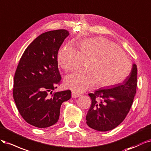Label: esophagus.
Wrapping results in <instances>:
<instances>
[{
	"label": "esophagus",
	"mask_w": 151,
	"mask_h": 151,
	"mask_svg": "<svg viewBox=\"0 0 151 151\" xmlns=\"http://www.w3.org/2000/svg\"><path fill=\"white\" fill-rule=\"evenodd\" d=\"M71 96H72L73 98H77V97L80 96H81V95H80V94H79V93H76V92L72 91V92H71Z\"/></svg>",
	"instance_id": "34e87169"
}]
</instances>
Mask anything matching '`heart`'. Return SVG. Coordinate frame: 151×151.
Instances as JSON below:
<instances>
[{
    "instance_id": "b5f03b06",
    "label": "heart",
    "mask_w": 151,
    "mask_h": 151,
    "mask_svg": "<svg viewBox=\"0 0 151 151\" xmlns=\"http://www.w3.org/2000/svg\"><path fill=\"white\" fill-rule=\"evenodd\" d=\"M78 50L71 45L60 50L57 60L62 68L73 71L86 61V70L66 76L65 85L76 92L86 91L95 83L99 88L109 87L124 81L129 76L132 65L124 52L115 43L104 37L81 41Z\"/></svg>"
}]
</instances>
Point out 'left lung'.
<instances>
[{
	"mask_svg": "<svg viewBox=\"0 0 151 151\" xmlns=\"http://www.w3.org/2000/svg\"><path fill=\"white\" fill-rule=\"evenodd\" d=\"M137 65L122 83L89 93L91 105L86 114V124L101 132L112 130L123 122L132 105L137 88Z\"/></svg>",
	"mask_w": 151,
	"mask_h": 151,
	"instance_id": "left-lung-1",
	"label": "left lung"
}]
</instances>
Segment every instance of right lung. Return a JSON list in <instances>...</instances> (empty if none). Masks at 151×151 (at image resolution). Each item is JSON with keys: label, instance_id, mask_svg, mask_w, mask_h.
<instances>
[{"label": "right lung", "instance_id": "right-lung-1", "mask_svg": "<svg viewBox=\"0 0 151 151\" xmlns=\"http://www.w3.org/2000/svg\"><path fill=\"white\" fill-rule=\"evenodd\" d=\"M69 35L65 29L41 34L26 48L17 67L14 100L22 118L35 127L46 128L55 124L61 104L71 96L70 90L52 94L61 80L58 52Z\"/></svg>", "mask_w": 151, "mask_h": 151}]
</instances>
